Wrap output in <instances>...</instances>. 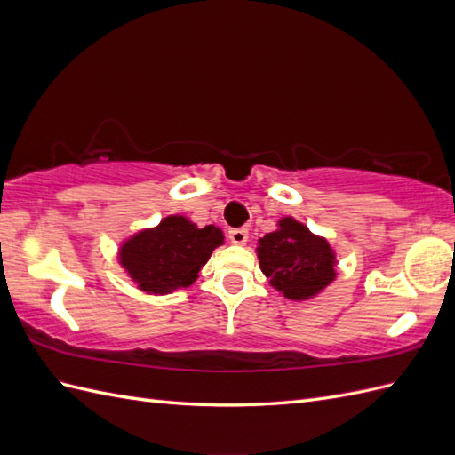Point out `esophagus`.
I'll return each instance as SVG.
<instances>
[{"label": "esophagus", "mask_w": 455, "mask_h": 455, "mask_svg": "<svg viewBox=\"0 0 455 455\" xmlns=\"http://www.w3.org/2000/svg\"><path fill=\"white\" fill-rule=\"evenodd\" d=\"M229 241L233 244H246V241H249V231H246L244 228H239V229H231L229 231Z\"/></svg>", "instance_id": "obj_1"}]
</instances>
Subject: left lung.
Returning a JSON list of instances; mask_svg holds the SVG:
<instances>
[{
  "instance_id": "8db88e82",
  "label": "left lung",
  "mask_w": 455,
  "mask_h": 455,
  "mask_svg": "<svg viewBox=\"0 0 455 455\" xmlns=\"http://www.w3.org/2000/svg\"><path fill=\"white\" fill-rule=\"evenodd\" d=\"M256 252L269 284L288 299L306 301L336 279L332 246L291 216L258 239Z\"/></svg>"
}]
</instances>
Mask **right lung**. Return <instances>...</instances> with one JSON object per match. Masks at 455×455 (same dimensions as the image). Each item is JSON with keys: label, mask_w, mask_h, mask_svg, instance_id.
Listing matches in <instances>:
<instances>
[{"label": "right lung", "mask_w": 455, "mask_h": 455, "mask_svg": "<svg viewBox=\"0 0 455 455\" xmlns=\"http://www.w3.org/2000/svg\"><path fill=\"white\" fill-rule=\"evenodd\" d=\"M220 244H224L220 228H197L186 216L172 214L123 243L119 264L140 291L163 296L194 284Z\"/></svg>", "instance_id": "1"}]
</instances>
